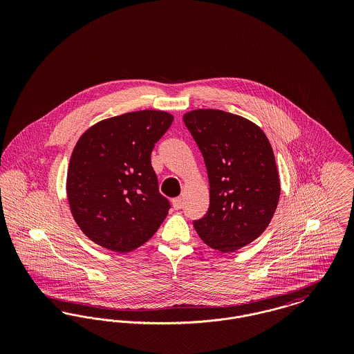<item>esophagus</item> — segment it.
<instances>
[{
	"mask_svg": "<svg viewBox=\"0 0 354 354\" xmlns=\"http://www.w3.org/2000/svg\"><path fill=\"white\" fill-rule=\"evenodd\" d=\"M182 205H183V199H182V198H175V199H172V207H174L175 209H180Z\"/></svg>",
	"mask_w": 354,
	"mask_h": 354,
	"instance_id": "obj_1",
	"label": "esophagus"
}]
</instances>
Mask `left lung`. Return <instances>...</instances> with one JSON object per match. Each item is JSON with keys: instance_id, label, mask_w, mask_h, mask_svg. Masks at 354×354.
I'll return each instance as SVG.
<instances>
[{"instance_id": "left-lung-1", "label": "left lung", "mask_w": 354, "mask_h": 354, "mask_svg": "<svg viewBox=\"0 0 354 354\" xmlns=\"http://www.w3.org/2000/svg\"><path fill=\"white\" fill-rule=\"evenodd\" d=\"M183 120L209 180L208 211L194 227L208 247L234 252L266 231L279 203L270 140L251 120L221 110H194Z\"/></svg>"}]
</instances>
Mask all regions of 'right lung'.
<instances>
[{"label": "right lung", "instance_id": "add662e5", "mask_svg": "<svg viewBox=\"0 0 354 354\" xmlns=\"http://www.w3.org/2000/svg\"><path fill=\"white\" fill-rule=\"evenodd\" d=\"M172 120L166 111L127 113L98 122L77 142L68 163V204L95 244L134 251L166 219L171 205L159 192L151 152Z\"/></svg>", "mask_w": 354, "mask_h": 354}]
</instances>
